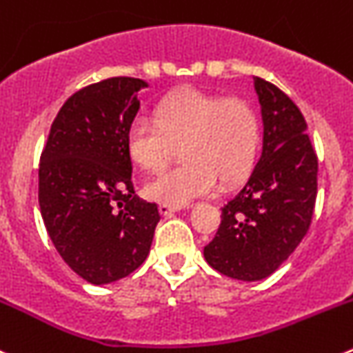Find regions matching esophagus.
<instances>
[{"label":"esophagus","mask_w":353,"mask_h":353,"mask_svg":"<svg viewBox=\"0 0 353 353\" xmlns=\"http://www.w3.org/2000/svg\"><path fill=\"white\" fill-rule=\"evenodd\" d=\"M181 208H176V205H170V204H160V212L163 216H172L174 212L179 211Z\"/></svg>","instance_id":"obj_1"}]
</instances>
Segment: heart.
Listing matches in <instances>:
<instances>
[{"label":"heart","instance_id":"1","mask_svg":"<svg viewBox=\"0 0 353 353\" xmlns=\"http://www.w3.org/2000/svg\"><path fill=\"white\" fill-rule=\"evenodd\" d=\"M157 119L139 116L128 126V154L144 170L158 172L177 154L184 160L144 184V195L181 208L239 181L259 148V119L241 98L184 90L165 98Z\"/></svg>","mask_w":353,"mask_h":353}]
</instances>
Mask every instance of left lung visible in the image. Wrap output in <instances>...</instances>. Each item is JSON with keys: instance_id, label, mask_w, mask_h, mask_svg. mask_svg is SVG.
Wrapping results in <instances>:
<instances>
[{"instance_id": "left-lung-1", "label": "left lung", "mask_w": 353, "mask_h": 353, "mask_svg": "<svg viewBox=\"0 0 353 353\" xmlns=\"http://www.w3.org/2000/svg\"><path fill=\"white\" fill-rule=\"evenodd\" d=\"M262 114V153L239 192L221 208V225L204 248L212 269L241 281L271 276L299 246L316 200L319 160L294 101L253 77Z\"/></svg>"}]
</instances>
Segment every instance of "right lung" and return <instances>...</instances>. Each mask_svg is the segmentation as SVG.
<instances>
[{"label":"right lung","mask_w":353,"mask_h":353,"mask_svg":"<svg viewBox=\"0 0 353 353\" xmlns=\"http://www.w3.org/2000/svg\"><path fill=\"white\" fill-rule=\"evenodd\" d=\"M148 82L112 77L68 98L50 126L38 169L47 234L68 268L88 283L125 278L148 259L157 204L133 192L128 126Z\"/></svg>","instance_id":"1"}]
</instances>
